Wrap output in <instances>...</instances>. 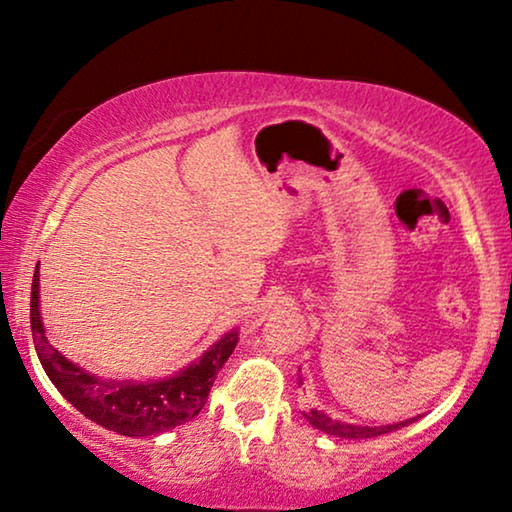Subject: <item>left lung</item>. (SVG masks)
<instances>
[{"mask_svg": "<svg viewBox=\"0 0 512 512\" xmlns=\"http://www.w3.org/2000/svg\"><path fill=\"white\" fill-rule=\"evenodd\" d=\"M305 419L314 426V429L324 431V433H328V436L361 440V438L384 436V433H391V431L401 429V426L412 424L417 417L405 419V422H398V424H387V426H361V424H347V422H340V419L328 417L324 410H310V412H305Z\"/></svg>", "mask_w": 512, "mask_h": 512, "instance_id": "left-lung-1", "label": "left lung"}]
</instances>
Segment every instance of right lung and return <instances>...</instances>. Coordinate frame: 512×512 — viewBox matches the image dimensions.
<instances>
[{"label": "right lung", "mask_w": 512, "mask_h": 512, "mask_svg": "<svg viewBox=\"0 0 512 512\" xmlns=\"http://www.w3.org/2000/svg\"><path fill=\"white\" fill-rule=\"evenodd\" d=\"M30 324L41 366L60 394L81 415L128 438L158 436V433L170 431L174 426L191 422L205 408L216 375L240 340L237 331L226 333L198 361L179 370L177 375L165 377V380H102V377L81 368L79 363L65 359L48 342L39 312V265L32 277Z\"/></svg>", "instance_id": "1"}]
</instances>
